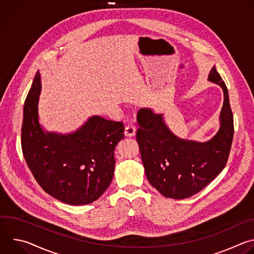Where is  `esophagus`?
<instances>
[{
	"label": "esophagus",
	"mask_w": 254,
	"mask_h": 254,
	"mask_svg": "<svg viewBox=\"0 0 254 254\" xmlns=\"http://www.w3.org/2000/svg\"><path fill=\"white\" fill-rule=\"evenodd\" d=\"M125 134L127 136H133L135 134V127L132 125H128L125 128Z\"/></svg>",
	"instance_id": "1"
}]
</instances>
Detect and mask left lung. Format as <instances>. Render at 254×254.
Here are the masks:
<instances>
[{
	"mask_svg": "<svg viewBox=\"0 0 254 254\" xmlns=\"http://www.w3.org/2000/svg\"><path fill=\"white\" fill-rule=\"evenodd\" d=\"M208 80L224 93L220 128L208 141L180 138L164 122L163 115L150 108L137 113L136 140L147 178L163 196L185 199L205 188L226 166L234 132L233 115L227 87L215 66Z\"/></svg>",
	"mask_w": 254,
	"mask_h": 254,
	"instance_id": "8db88e82",
	"label": "left lung"
}]
</instances>
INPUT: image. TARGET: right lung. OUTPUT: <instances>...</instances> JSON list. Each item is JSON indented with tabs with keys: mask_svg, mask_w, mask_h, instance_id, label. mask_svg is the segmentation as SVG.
I'll use <instances>...</instances> for the list:
<instances>
[{
	"mask_svg": "<svg viewBox=\"0 0 254 254\" xmlns=\"http://www.w3.org/2000/svg\"><path fill=\"white\" fill-rule=\"evenodd\" d=\"M41 87L37 72L24 104L21 143L26 163L50 196L70 205L92 203L112 183L114 153L125 127L93 116L72 133L45 131L38 116Z\"/></svg>",
	"mask_w": 254,
	"mask_h": 254,
	"instance_id": "1",
	"label": "right lung"
}]
</instances>
